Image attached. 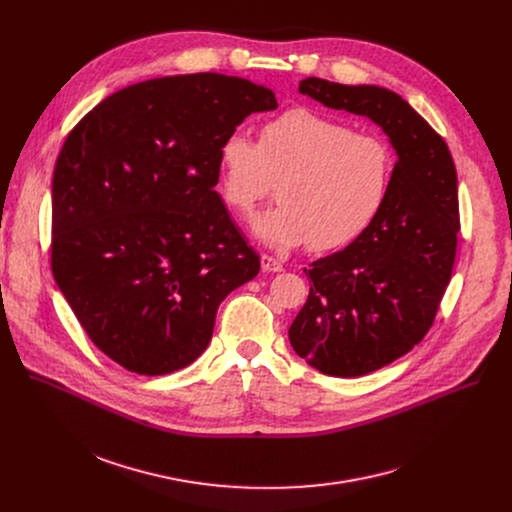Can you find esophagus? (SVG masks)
<instances>
[{"label":"esophagus","mask_w":512,"mask_h":512,"mask_svg":"<svg viewBox=\"0 0 512 512\" xmlns=\"http://www.w3.org/2000/svg\"><path fill=\"white\" fill-rule=\"evenodd\" d=\"M261 269L267 271V273H279V271H283V263L277 261L275 257L263 253V255H261Z\"/></svg>","instance_id":"esophagus-1"}]
</instances>
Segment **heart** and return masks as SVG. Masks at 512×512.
<instances>
[{"mask_svg": "<svg viewBox=\"0 0 512 512\" xmlns=\"http://www.w3.org/2000/svg\"><path fill=\"white\" fill-rule=\"evenodd\" d=\"M218 162L225 200L243 216L279 182L281 202L253 223L255 235L279 251L350 245L377 221L395 174V154L383 137L304 107L265 121L261 143L229 133Z\"/></svg>", "mask_w": 512, "mask_h": 512, "instance_id": "heart-1", "label": "heart"}]
</instances>
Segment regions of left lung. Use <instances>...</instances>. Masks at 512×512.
Returning <instances> with one entry per match:
<instances>
[{"mask_svg":"<svg viewBox=\"0 0 512 512\" xmlns=\"http://www.w3.org/2000/svg\"><path fill=\"white\" fill-rule=\"evenodd\" d=\"M300 93L375 121L397 152L377 221L344 251L304 269L310 296L289 342L330 377H362L407 354L429 332L452 277L458 176L444 137L397 93L310 77Z\"/></svg>","mask_w":512,"mask_h":512,"instance_id":"obj_1","label":"left lung"}]
</instances>
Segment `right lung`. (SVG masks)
Segmentation results:
<instances>
[{
	"instance_id": "right-lung-1",
	"label": "right lung",
	"mask_w": 512,
	"mask_h": 512,
	"mask_svg": "<svg viewBox=\"0 0 512 512\" xmlns=\"http://www.w3.org/2000/svg\"><path fill=\"white\" fill-rule=\"evenodd\" d=\"M273 109L265 87L196 72L121 89L66 135L50 265L87 336L123 369L188 367L221 302L259 273L214 186L223 139Z\"/></svg>"
}]
</instances>
